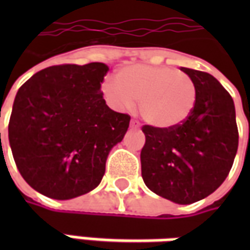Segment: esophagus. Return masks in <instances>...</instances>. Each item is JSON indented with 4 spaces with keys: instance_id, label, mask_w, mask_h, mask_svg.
<instances>
[{
    "instance_id": "1",
    "label": "esophagus",
    "mask_w": 250,
    "mask_h": 250,
    "mask_svg": "<svg viewBox=\"0 0 250 250\" xmlns=\"http://www.w3.org/2000/svg\"><path fill=\"white\" fill-rule=\"evenodd\" d=\"M131 127H132V128H141V123H139V120H136V119L131 120Z\"/></svg>"
}]
</instances>
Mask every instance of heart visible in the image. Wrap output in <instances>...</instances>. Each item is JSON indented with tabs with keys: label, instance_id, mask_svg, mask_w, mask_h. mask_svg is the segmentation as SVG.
<instances>
[{
	"label": "heart",
	"instance_id": "b5f03b06",
	"mask_svg": "<svg viewBox=\"0 0 250 250\" xmlns=\"http://www.w3.org/2000/svg\"><path fill=\"white\" fill-rule=\"evenodd\" d=\"M102 91L115 108H131L134 102H139L142 118L161 128L185 122L197 100V88L188 75L145 64L122 68L116 73V84L105 82Z\"/></svg>",
	"mask_w": 250,
	"mask_h": 250
}]
</instances>
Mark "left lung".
<instances>
[{"instance_id": "1", "label": "left lung", "mask_w": 250, "mask_h": 250, "mask_svg": "<svg viewBox=\"0 0 250 250\" xmlns=\"http://www.w3.org/2000/svg\"><path fill=\"white\" fill-rule=\"evenodd\" d=\"M197 88L191 114L181 125L161 128L145 125L142 178L151 191L175 204L204 199L230 171L238 128L233 99L208 72L181 66Z\"/></svg>"}]
</instances>
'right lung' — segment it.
Returning a JSON list of instances; mask_svg holds the SVG:
<instances>
[{
	"mask_svg": "<svg viewBox=\"0 0 250 250\" xmlns=\"http://www.w3.org/2000/svg\"><path fill=\"white\" fill-rule=\"evenodd\" d=\"M108 66L62 64L35 73L20 87L9 120V143L30 188L71 199L96 188L111 148L131 116L115 112L102 92Z\"/></svg>",
	"mask_w": 250,
	"mask_h": 250,
	"instance_id": "obj_1",
	"label": "right lung"
}]
</instances>
